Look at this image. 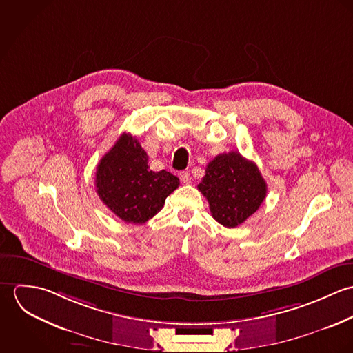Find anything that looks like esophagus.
I'll list each match as a JSON object with an SVG mask.
<instances>
[{
	"mask_svg": "<svg viewBox=\"0 0 353 353\" xmlns=\"http://www.w3.org/2000/svg\"><path fill=\"white\" fill-rule=\"evenodd\" d=\"M179 178H181V181H182L183 183H190V182H192V175H190L189 171H182V172L179 174Z\"/></svg>",
	"mask_w": 353,
	"mask_h": 353,
	"instance_id": "esophagus-1",
	"label": "esophagus"
}]
</instances>
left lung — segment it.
<instances>
[{
	"label": "left lung",
	"mask_w": 353,
	"mask_h": 353,
	"mask_svg": "<svg viewBox=\"0 0 353 353\" xmlns=\"http://www.w3.org/2000/svg\"><path fill=\"white\" fill-rule=\"evenodd\" d=\"M216 221L234 228L258 210L266 197V182L256 164L239 152L217 154L199 185Z\"/></svg>",
	"instance_id": "obj_1"
}]
</instances>
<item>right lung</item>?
<instances>
[{"label": "right lung", "instance_id": "obj_1", "mask_svg": "<svg viewBox=\"0 0 353 353\" xmlns=\"http://www.w3.org/2000/svg\"><path fill=\"white\" fill-rule=\"evenodd\" d=\"M95 186L103 203L121 220L143 224L161 210L179 186V178L165 170H150L148 154L139 140L123 133L101 157Z\"/></svg>", "mask_w": 353, "mask_h": 353}]
</instances>
